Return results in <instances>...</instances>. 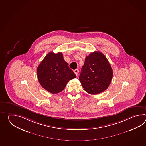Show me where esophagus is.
Wrapping results in <instances>:
<instances>
[{"instance_id":"esophagus-1","label":"esophagus","mask_w":146,"mask_h":146,"mask_svg":"<svg viewBox=\"0 0 146 146\" xmlns=\"http://www.w3.org/2000/svg\"><path fill=\"white\" fill-rule=\"evenodd\" d=\"M74 74H75L76 76L78 75V72H79V70L78 69H75V70H74Z\"/></svg>"}]
</instances>
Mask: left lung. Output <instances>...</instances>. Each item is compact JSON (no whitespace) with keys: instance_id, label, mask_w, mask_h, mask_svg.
Here are the masks:
<instances>
[{"instance_id":"8db88e82","label":"left lung","mask_w":146,"mask_h":146,"mask_svg":"<svg viewBox=\"0 0 146 146\" xmlns=\"http://www.w3.org/2000/svg\"><path fill=\"white\" fill-rule=\"evenodd\" d=\"M112 77L111 66L102 53L94 52L86 56L79 76L86 92L91 94L102 92L109 87Z\"/></svg>"}]
</instances>
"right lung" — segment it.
<instances>
[{
  "mask_svg": "<svg viewBox=\"0 0 146 146\" xmlns=\"http://www.w3.org/2000/svg\"><path fill=\"white\" fill-rule=\"evenodd\" d=\"M37 74L41 86L53 94L62 91L69 81L76 77L64 60L62 53L53 52L48 53L38 65Z\"/></svg>",
  "mask_w": 146,
  "mask_h": 146,
  "instance_id": "add662e5",
  "label": "right lung"
}]
</instances>
